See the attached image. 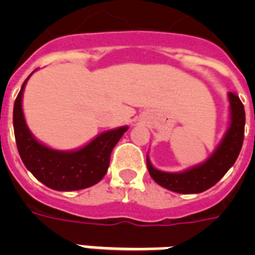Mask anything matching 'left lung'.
<instances>
[{"mask_svg": "<svg viewBox=\"0 0 255 255\" xmlns=\"http://www.w3.org/2000/svg\"><path fill=\"white\" fill-rule=\"evenodd\" d=\"M230 127L225 137L204 164L181 173H168L152 167L147 157V167L151 177L159 185L176 193L193 194L209 189L221 180L236 163L241 152L245 136V108L237 95L229 92Z\"/></svg>", "mask_w": 255, "mask_h": 255, "instance_id": "left-lung-1", "label": "left lung"}]
</instances>
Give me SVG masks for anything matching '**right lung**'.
Here are the masks:
<instances>
[{
	"label": "right lung",
	"instance_id": "right-lung-1",
	"mask_svg": "<svg viewBox=\"0 0 255 255\" xmlns=\"http://www.w3.org/2000/svg\"><path fill=\"white\" fill-rule=\"evenodd\" d=\"M26 81L14 102L13 110L14 136L25 167L34 177L51 189L79 190L95 185L107 173L112 149L128 127L104 132L78 151L59 152L50 149L34 139L25 123L22 92Z\"/></svg>",
	"mask_w": 255,
	"mask_h": 255
}]
</instances>
